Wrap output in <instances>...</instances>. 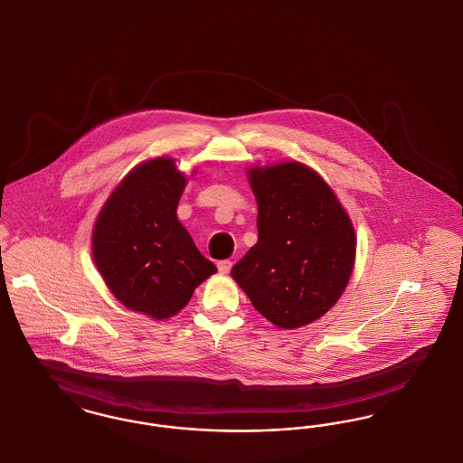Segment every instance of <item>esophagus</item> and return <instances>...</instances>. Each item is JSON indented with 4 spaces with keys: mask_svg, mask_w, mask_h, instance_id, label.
Wrapping results in <instances>:
<instances>
[{
    "mask_svg": "<svg viewBox=\"0 0 463 463\" xmlns=\"http://www.w3.org/2000/svg\"><path fill=\"white\" fill-rule=\"evenodd\" d=\"M218 269H220V273H222V275L230 273V269H232V261H230V260H222V261L218 263Z\"/></svg>",
    "mask_w": 463,
    "mask_h": 463,
    "instance_id": "1",
    "label": "esophagus"
}]
</instances>
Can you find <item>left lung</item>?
Listing matches in <instances>:
<instances>
[{
	"mask_svg": "<svg viewBox=\"0 0 463 463\" xmlns=\"http://www.w3.org/2000/svg\"><path fill=\"white\" fill-rule=\"evenodd\" d=\"M258 202V242L232 269L252 307L280 329L329 312L355 263V230L331 186L308 165L247 171Z\"/></svg>",
	"mask_w": 463,
	"mask_h": 463,
	"instance_id": "left-lung-1",
	"label": "left lung"
}]
</instances>
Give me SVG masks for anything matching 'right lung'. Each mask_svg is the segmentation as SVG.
<instances>
[{"instance_id":"1","label":"right lung","mask_w":463,"mask_h":463,"mask_svg":"<svg viewBox=\"0 0 463 463\" xmlns=\"http://www.w3.org/2000/svg\"><path fill=\"white\" fill-rule=\"evenodd\" d=\"M186 183L171 156L139 164L106 200L92 232L94 263L108 289L155 320L183 310L218 271L177 220Z\"/></svg>"}]
</instances>
